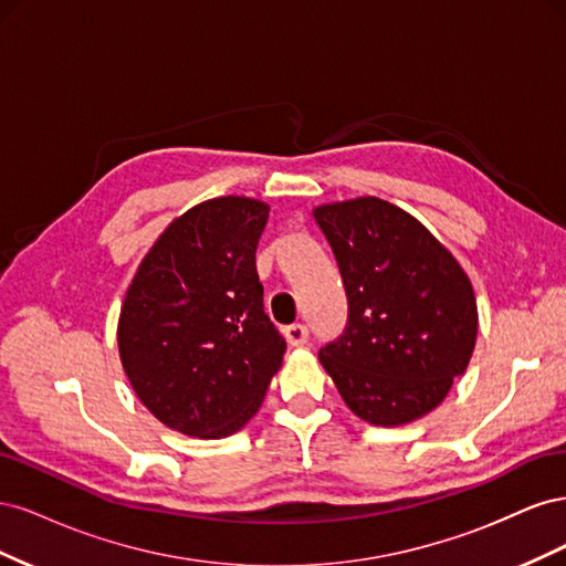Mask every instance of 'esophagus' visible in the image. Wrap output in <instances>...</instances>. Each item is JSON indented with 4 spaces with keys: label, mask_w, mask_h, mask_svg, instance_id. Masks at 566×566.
I'll return each mask as SVG.
<instances>
[{
    "label": "esophagus",
    "mask_w": 566,
    "mask_h": 566,
    "mask_svg": "<svg viewBox=\"0 0 566 566\" xmlns=\"http://www.w3.org/2000/svg\"><path fill=\"white\" fill-rule=\"evenodd\" d=\"M285 339H287V345H293V347L306 345V342H310V328H306L304 323L287 325V328H285Z\"/></svg>",
    "instance_id": "obj_1"
}]
</instances>
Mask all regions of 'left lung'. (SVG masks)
I'll return each instance as SVG.
<instances>
[{"label": "left lung", "mask_w": 566, "mask_h": 566, "mask_svg": "<svg viewBox=\"0 0 566 566\" xmlns=\"http://www.w3.org/2000/svg\"><path fill=\"white\" fill-rule=\"evenodd\" d=\"M347 293V323L318 358L342 399L370 424L430 413L465 373L476 302L453 254L418 219L380 198L314 210Z\"/></svg>", "instance_id": "left-lung-1"}]
</instances>
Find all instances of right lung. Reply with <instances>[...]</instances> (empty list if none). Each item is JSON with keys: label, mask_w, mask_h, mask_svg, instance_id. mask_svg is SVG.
<instances>
[{"label": "right lung", "mask_w": 566, "mask_h": 566, "mask_svg": "<svg viewBox=\"0 0 566 566\" xmlns=\"http://www.w3.org/2000/svg\"><path fill=\"white\" fill-rule=\"evenodd\" d=\"M269 208L214 198L146 254L119 312L117 345L144 406L172 430L221 439L256 413L285 337L264 312L254 252Z\"/></svg>", "instance_id": "add662e5"}]
</instances>
